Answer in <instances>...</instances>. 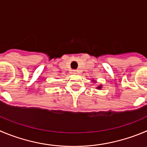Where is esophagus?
I'll use <instances>...</instances> for the list:
<instances>
[{
  "label": "esophagus",
  "instance_id": "obj_1",
  "mask_svg": "<svg viewBox=\"0 0 147 147\" xmlns=\"http://www.w3.org/2000/svg\"><path fill=\"white\" fill-rule=\"evenodd\" d=\"M73 73L74 74H78V70H77V69H75V70H73Z\"/></svg>",
  "mask_w": 147,
  "mask_h": 147
}]
</instances>
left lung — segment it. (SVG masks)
<instances>
[{
	"mask_svg": "<svg viewBox=\"0 0 147 147\" xmlns=\"http://www.w3.org/2000/svg\"><path fill=\"white\" fill-rule=\"evenodd\" d=\"M92 83H96V81L95 80H92ZM101 88H102V85H98V86H96V88L98 89V90H101Z\"/></svg>",
	"mask_w": 147,
	"mask_h": 147,
	"instance_id": "8db88e82",
	"label": "left lung"
}]
</instances>
